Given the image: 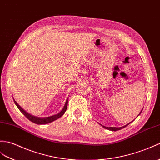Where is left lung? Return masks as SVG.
Returning a JSON list of instances; mask_svg holds the SVG:
<instances>
[{"label": "left lung", "instance_id": "8db88e82", "mask_svg": "<svg viewBox=\"0 0 160 160\" xmlns=\"http://www.w3.org/2000/svg\"><path fill=\"white\" fill-rule=\"evenodd\" d=\"M142 110H141V112H140V114H138V115H140V113L142 112ZM130 122H129L128 124H127L126 125H124V126H122V127H120V128H115V127H105V126H103V125H102V127H103L104 128H106V129H109V130H111V131H118V130H119V129H122V128H125L126 126H128L129 123H130Z\"/></svg>", "mask_w": 160, "mask_h": 160}]
</instances>
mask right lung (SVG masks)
<instances>
[{
	"label": "right lung",
	"instance_id": "add662e5",
	"mask_svg": "<svg viewBox=\"0 0 160 160\" xmlns=\"http://www.w3.org/2000/svg\"><path fill=\"white\" fill-rule=\"evenodd\" d=\"M13 101H14V103L15 104H16L17 106V107L18 108V109H19L20 110V112L23 114L24 116L27 117L28 120H30L31 121H32V122H34V123H36V124H39V125H42V124H46V123H49V122H52L55 120H57V118H60L61 117H62L63 114H64V113L65 112V111L67 110V108H68V99H67V101L65 102V104L64 106V107H63L62 110L60 112L55 114V115H53V116H51V117H35V116H32V115L28 114V112H26V111L22 108H21L19 104L15 101V99H13Z\"/></svg>",
	"mask_w": 160,
	"mask_h": 160
}]
</instances>
